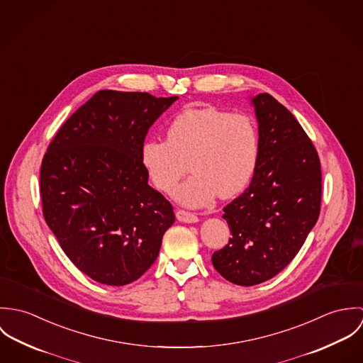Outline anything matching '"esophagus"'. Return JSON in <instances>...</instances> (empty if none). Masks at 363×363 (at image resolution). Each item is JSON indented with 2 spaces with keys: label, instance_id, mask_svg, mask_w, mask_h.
<instances>
[{
  "label": "esophagus",
  "instance_id": "1",
  "mask_svg": "<svg viewBox=\"0 0 363 363\" xmlns=\"http://www.w3.org/2000/svg\"><path fill=\"white\" fill-rule=\"evenodd\" d=\"M176 218L180 222H187V223H193V222L199 220V216L194 212H190V211H186V209H177L176 211Z\"/></svg>",
  "mask_w": 363,
  "mask_h": 363
}]
</instances>
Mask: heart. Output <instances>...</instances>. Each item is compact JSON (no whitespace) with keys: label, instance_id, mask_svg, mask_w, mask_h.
I'll return each instance as SVG.
<instances>
[{"label":"heart","instance_id":"heart-1","mask_svg":"<svg viewBox=\"0 0 363 363\" xmlns=\"http://www.w3.org/2000/svg\"><path fill=\"white\" fill-rule=\"evenodd\" d=\"M259 160V133L242 113L213 106L193 107L173 118L166 141L150 138L143 144L141 162L156 189L170 194L186 173H193L176 199L189 207L209 204L216 194L229 199L252 180Z\"/></svg>","mask_w":363,"mask_h":363}]
</instances>
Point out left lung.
<instances>
[{
  "instance_id": "left-lung-1",
  "label": "left lung",
  "mask_w": 363,
  "mask_h": 363,
  "mask_svg": "<svg viewBox=\"0 0 363 363\" xmlns=\"http://www.w3.org/2000/svg\"><path fill=\"white\" fill-rule=\"evenodd\" d=\"M259 160L250 186L223 208L228 245L212 255L229 282L253 286L281 272L320 215V157L294 114L269 94L253 98Z\"/></svg>"
}]
</instances>
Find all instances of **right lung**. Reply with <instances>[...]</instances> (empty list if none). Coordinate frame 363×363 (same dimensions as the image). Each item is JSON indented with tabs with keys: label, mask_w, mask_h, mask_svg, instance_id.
Returning <instances> with one entry per match:
<instances>
[{
	"label": "right lung",
	"mask_w": 363,
	"mask_h": 363,
	"mask_svg": "<svg viewBox=\"0 0 363 363\" xmlns=\"http://www.w3.org/2000/svg\"><path fill=\"white\" fill-rule=\"evenodd\" d=\"M176 99L99 91L61 125L43 156L46 223L67 257L96 282L138 279L174 222L172 204L148 184L141 148Z\"/></svg>",
	"instance_id": "add662e5"
}]
</instances>
